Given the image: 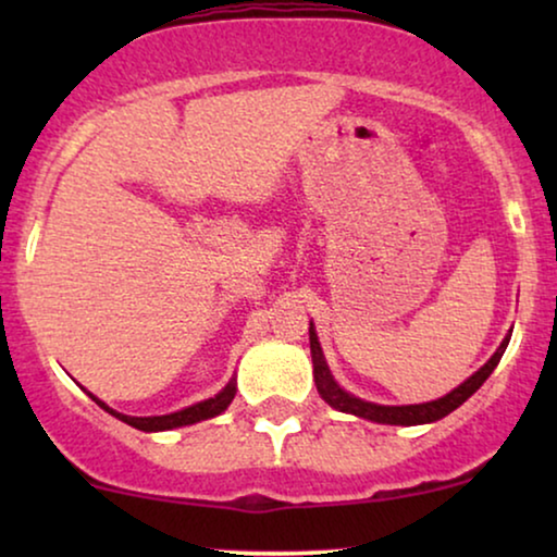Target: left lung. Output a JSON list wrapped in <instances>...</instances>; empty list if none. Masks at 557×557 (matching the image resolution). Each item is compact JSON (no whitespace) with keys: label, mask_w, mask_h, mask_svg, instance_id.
Returning a JSON list of instances; mask_svg holds the SVG:
<instances>
[{"label":"left lung","mask_w":557,"mask_h":557,"mask_svg":"<svg viewBox=\"0 0 557 557\" xmlns=\"http://www.w3.org/2000/svg\"><path fill=\"white\" fill-rule=\"evenodd\" d=\"M509 337H512V332L502 339L497 352H494L490 360H486L482 368L474 372V375L463 380L459 387H454V391L446 393L444 398L418 403V406H377V403L362 400V398H357V395L347 393L345 387H339V383L330 372V364H326V360H324V352H322V345H319L314 324L309 322V347H311V362H314V383H317V391L324 398V403H330L334 410H342V413H352L357 418H364V421L387 423V425L433 423V421H441V418L451 413V410L463 406V403H467L471 395H474L479 387L484 385V380L492 375L494 368H497L502 355H505V349L509 345Z\"/></svg>","instance_id":"obj_1"}]
</instances>
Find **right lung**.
Instances as JSON below:
<instances>
[{
	"instance_id": "1",
	"label": "right lung",
	"mask_w": 557,
	"mask_h": 557,
	"mask_svg": "<svg viewBox=\"0 0 557 557\" xmlns=\"http://www.w3.org/2000/svg\"><path fill=\"white\" fill-rule=\"evenodd\" d=\"M235 391H238V383H235V377H231V383H227L223 391H220L215 398H208V400H200L195 403V406L189 408H182L177 413H166V416H144V418H136V416H124V413H116V410L106 406L103 400H98L94 393H88L90 398H94L98 406L103 410H109L111 416H116L119 421H124L128 425H134V429L139 431H147V433H157V431H172V429H182V425H193V423H200V421H208V418H215L223 413V410L231 406L233 398H235Z\"/></svg>"
}]
</instances>
